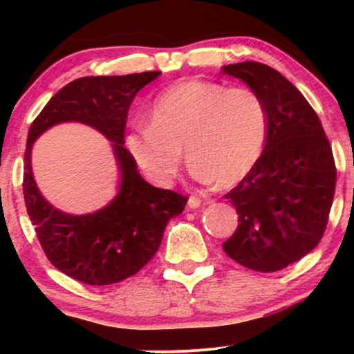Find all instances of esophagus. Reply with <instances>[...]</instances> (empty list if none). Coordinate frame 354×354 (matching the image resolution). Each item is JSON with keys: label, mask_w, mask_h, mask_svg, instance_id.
<instances>
[{"label": "esophagus", "mask_w": 354, "mask_h": 354, "mask_svg": "<svg viewBox=\"0 0 354 354\" xmlns=\"http://www.w3.org/2000/svg\"><path fill=\"white\" fill-rule=\"evenodd\" d=\"M201 203H203L201 198H198V196H189V200H188V208H189V209L200 208Z\"/></svg>", "instance_id": "esophagus-1"}]
</instances>
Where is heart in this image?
<instances>
[{"instance_id": "obj_1", "label": "heart", "mask_w": 354, "mask_h": 354, "mask_svg": "<svg viewBox=\"0 0 354 354\" xmlns=\"http://www.w3.org/2000/svg\"><path fill=\"white\" fill-rule=\"evenodd\" d=\"M268 129L266 103L254 89L185 80L154 100L151 123L135 126L126 148L161 186L180 171L183 146L194 180L233 186L261 158Z\"/></svg>"}]
</instances>
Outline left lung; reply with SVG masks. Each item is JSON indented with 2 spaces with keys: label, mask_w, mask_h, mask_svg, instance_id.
I'll list each match as a JSON object with an SVG mask.
<instances>
[{
  "label": "left lung",
  "mask_w": 354,
  "mask_h": 354,
  "mask_svg": "<svg viewBox=\"0 0 354 354\" xmlns=\"http://www.w3.org/2000/svg\"><path fill=\"white\" fill-rule=\"evenodd\" d=\"M266 103L270 129L254 168L225 198L238 228L223 243L231 259L273 273L318 246L336 186L333 151L311 104L279 71L256 61L223 66Z\"/></svg>",
  "instance_id": "left-lung-1"
}]
</instances>
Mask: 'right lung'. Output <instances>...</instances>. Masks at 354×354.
<instances>
[{
	"label": "right lung",
	"instance_id": "1",
	"mask_svg": "<svg viewBox=\"0 0 354 354\" xmlns=\"http://www.w3.org/2000/svg\"><path fill=\"white\" fill-rule=\"evenodd\" d=\"M161 71L124 76H84L61 88L28 133L23 194L28 216L53 266L91 286L120 283L153 258L168 221L183 213L188 198L154 188L141 178L135 158L124 148L128 109L136 93ZM76 120L95 127L112 141L120 186L106 207L88 215L55 209L37 189L30 169V149L53 125Z\"/></svg>",
	"mask_w": 354,
	"mask_h": 354
}]
</instances>
